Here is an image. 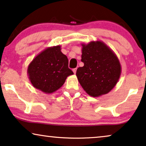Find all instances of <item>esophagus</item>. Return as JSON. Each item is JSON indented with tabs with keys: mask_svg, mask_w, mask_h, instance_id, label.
<instances>
[{
	"mask_svg": "<svg viewBox=\"0 0 146 146\" xmlns=\"http://www.w3.org/2000/svg\"><path fill=\"white\" fill-rule=\"evenodd\" d=\"M73 73H76L77 68H75V69H73Z\"/></svg>",
	"mask_w": 146,
	"mask_h": 146,
	"instance_id": "1",
	"label": "esophagus"
}]
</instances>
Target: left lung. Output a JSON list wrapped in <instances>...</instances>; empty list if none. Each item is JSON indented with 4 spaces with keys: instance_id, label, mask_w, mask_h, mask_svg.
I'll return each instance as SVG.
<instances>
[{
    "instance_id": "1",
    "label": "left lung",
    "mask_w": 146,
    "mask_h": 146,
    "mask_svg": "<svg viewBox=\"0 0 146 146\" xmlns=\"http://www.w3.org/2000/svg\"><path fill=\"white\" fill-rule=\"evenodd\" d=\"M81 61L76 75L81 87L87 94L100 97L113 89L121 73L119 61L114 52L101 40L81 44Z\"/></svg>"
}]
</instances>
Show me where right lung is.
<instances>
[{
  "label": "right lung",
  "instance_id": "add662e5",
  "mask_svg": "<svg viewBox=\"0 0 146 146\" xmlns=\"http://www.w3.org/2000/svg\"><path fill=\"white\" fill-rule=\"evenodd\" d=\"M61 46L48 47L36 56L27 69V74L35 88L45 93H52L63 86L73 72L68 67L67 57Z\"/></svg>",
  "mask_w": 146,
  "mask_h": 146
}]
</instances>
